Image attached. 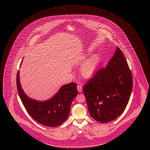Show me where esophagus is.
<instances>
[{"mask_svg": "<svg viewBox=\"0 0 150 150\" xmlns=\"http://www.w3.org/2000/svg\"><path fill=\"white\" fill-rule=\"evenodd\" d=\"M77 90L79 92H81L82 91V87L81 85H78L77 86Z\"/></svg>", "mask_w": 150, "mask_h": 150, "instance_id": "obj_1", "label": "esophagus"}]
</instances>
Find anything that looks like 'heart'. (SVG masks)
<instances>
[{
    "label": "heart",
    "instance_id": "b5f03b06",
    "mask_svg": "<svg viewBox=\"0 0 150 150\" xmlns=\"http://www.w3.org/2000/svg\"><path fill=\"white\" fill-rule=\"evenodd\" d=\"M100 60V55L98 53H96L91 55L82 64L80 71L83 77L90 78L95 73L98 67Z\"/></svg>",
    "mask_w": 150,
    "mask_h": 150
}]
</instances>
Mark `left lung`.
I'll list each match as a JSON object with an SVG mask.
<instances>
[{
	"instance_id": "obj_1",
	"label": "left lung",
	"mask_w": 150,
	"mask_h": 150,
	"mask_svg": "<svg viewBox=\"0 0 150 150\" xmlns=\"http://www.w3.org/2000/svg\"><path fill=\"white\" fill-rule=\"evenodd\" d=\"M132 88L131 71L117 47L106 67L99 70L83 87L92 118L102 123L117 119L125 109Z\"/></svg>"
}]
</instances>
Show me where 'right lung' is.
<instances>
[{"instance_id": "right-lung-1", "label": "right lung", "mask_w": 150, "mask_h": 150, "mask_svg": "<svg viewBox=\"0 0 150 150\" xmlns=\"http://www.w3.org/2000/svg\"><path fill=\"white\" fill-rule=\"evenodd\" d=\"M16 83L18 95L27 113L37 122L49 127L59 126L67 119L71 103L78 93L76 84L71 82L61 87L50 99L37 100L28 97L23 90L19 70Z\"/></svg>"}]
</instances>
